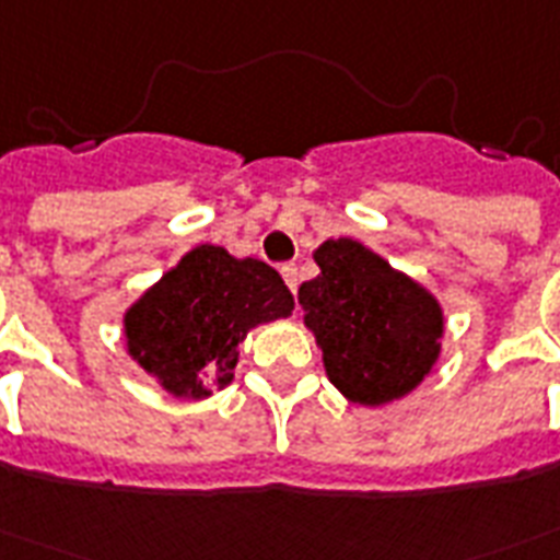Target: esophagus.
Returning <instances> with one entry per match:
<instances>
[{"label":"esophagus","instance_id":"obj_1","mask_svg":"<svg viewBox=\"0 0 560 560\" xmlns=\"http://www.w3.org/2000/svg\"><path fill=\"white\" fill-rule=\"evenodd\" d=\"M281 279H284V284H288V288L296 293V288H299L296 264H281Z\"/></svg>","mask_w":560,"mask_h":560}]
</instances>
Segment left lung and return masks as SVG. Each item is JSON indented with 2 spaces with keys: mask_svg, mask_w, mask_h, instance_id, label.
<instances>
[{
  "mask_svg": "<svg viewBox=\"0 0 560 560\" xmlns=\"http://www.w3.org/2000/svg\"><path fill=\"white\" fill-rule=\"evenodd\" d=\"M314 261L319 276L302 281L299 305L328 382L358 405L411 394L441 355V302L352 237L326 241Z\"/></svg>",
  "mask_w": 560,
  "mask_h": 560,
  "instance_id": "8db88e82",
  "label": "left lung"
}]
</instances>
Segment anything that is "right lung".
<instances>
[{"label": "right lung", "mask_w": 560, "mask_h": 560, "mask_svg": "<svg viewBox=\"0 0 560 560\" xmlns=\"http://www.w3.org/2000/svg\"><path fill=\"white\" fill-rule=\"evenodd\" d=\"M293 293L270 264L202 243L126 311L128 355L166 394L205 399L234 378L252 328L290 317Z\"/></svg>", "instance_id": "1"}]
</instances>
